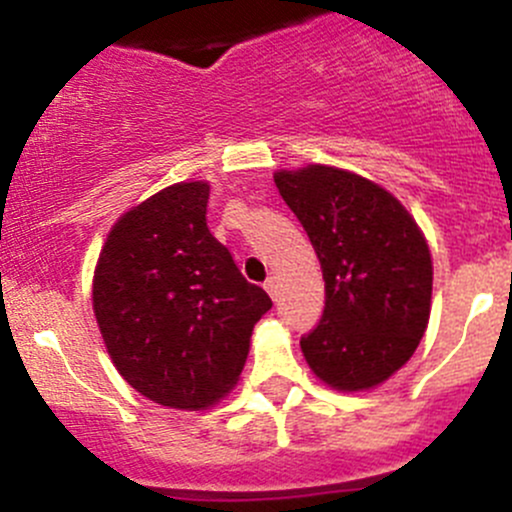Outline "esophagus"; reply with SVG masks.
Masks as SVG:
<instances>
[{"mask_svg": "<svg viewBox=\"0 0 512 512\" xmlns=\"http://www.w3.org/2000/svg\"><path fill=\"white\" fill-rule=\"evenodd\" d=\"M277 277H267V282H265V289H267V294H270L272 299H277Z\"/></svg>", "mask_w": 512, "mask_h": 512, "instance_id": "34e87169", "label": "esophagus"}]
</instances>
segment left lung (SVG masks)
I'll list each match as a JSON object with an SVG mask.
<instances>
[{"label":"left lung","mask_w":512,"mask_h":512,"mask_svg":"<svg viewBox=\"0 0 512 512\" xmlns=\"http://www.w3.org/2000/svg\"><path fill=\"white\" fill-rule=\"evenodd\" d=\"M307 230L324 277V312L299 339L324 384L371 389L416 352L431 314V252L404 205L361 175L329 165L275 173Z\"/></svg>","instance_id":"obj_1"}]
</instances>
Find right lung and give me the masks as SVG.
<instances>
[{
    "mask_svg": "<svg viewBox=\"0 0 512 512\" xmlns=\"http://www.w3.org/2000/svg\"><path fill=\"white\" fill-rule=\"evenodd\" d=\"M208 183L128 210L98 257L94 312L123 379L156 404L198 411L232 389L252 327L272 307L208 230Z\"/></svg>",
    "mask_w": 512,
    "mask_h": 512,
    "instance_id": "obj_1",
    "label": "right lung"
}]
</instances>
